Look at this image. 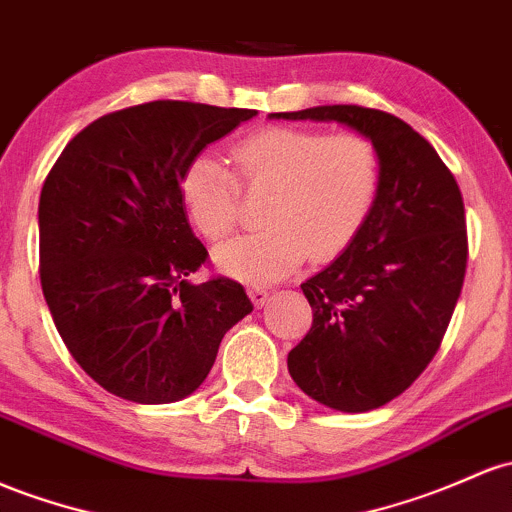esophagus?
I'll return each instance as SVG.
<instances>
[{
	"label": "esophagus",
	"mask_w": 512,
	"mask_h": 512,
	"mask_svg": "<svg viewBox=\"0 0 512 512\" xmlns=\"http://www.w3.org/2000/svg\"><path fill=\"white\" fill-rule=\"evenodd\" d=\"M247 296H250L252 303H255L257 308L265 306V303L269 301V291L265 289V286H250V289H247Z\"/></svg>",
	"instance_id": "esophagus-1"
}]
</instances>
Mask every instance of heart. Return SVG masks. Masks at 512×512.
Instances as JSON below:
<instances>
[{"label":"heart","mask_w":512,"mask_h":512,"mask_svg":"<svg viewBox=\"0 0 512 512\" xmlns=\"http://www.w3.org/2000/svg\"><path fill=\"white\" fill-rule=\"evenodd\" d=\"M233 157L250 189H274L262 233L226 243L213 262L228 277L269 284L294 272L308 255H338L367 221L379 192V153L362 133L262 128L240 140ZM189 221L221 243L240 221L238 177L209 153L196 155L179 182Z\"/></svg>","instance_id":"obj_1"}]
</instances>
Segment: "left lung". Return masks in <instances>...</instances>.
<instances>
[{
	"label": "left lung",
	"instance_id": "8db88e82",
	"mask_svg": "<svg viewBox=\"0 0 512 512\" xmlns=\"http://www.w3.org/2000/svg\"><path fill=\"white\" fill-rule=\"evenodd\" d=\"M269 119L338 121L379 153L372 211L338 260L301 284L313 325L286 359L313 401L372 411L401 396L445 338L469 255L462 192L428 140L386 111L335 104Z\"/></svg>",
	"mask_w": 512,
	"mask_h": 512
}]
</instances>
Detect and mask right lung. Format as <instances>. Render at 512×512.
Segmentation results:
<instances>
[{"mask_svg":"<svg viewBox=\"0 0 512 512\" xmlns=\"http://www.w3.org/2000/svg\"><path fill=\"white\" fill-rule=\"evenodd\" d=\"M255 109L148 101L89 123L41 189V286L75 362L114 396L172 403L194 393L223 335L252 311L228 277L194 284L209 252L179 182L206 145Z\"/></svg>","mask_w":512,"mask_h":512,"instance_id":"add662e5","label":"right lung"}]
</instances>
